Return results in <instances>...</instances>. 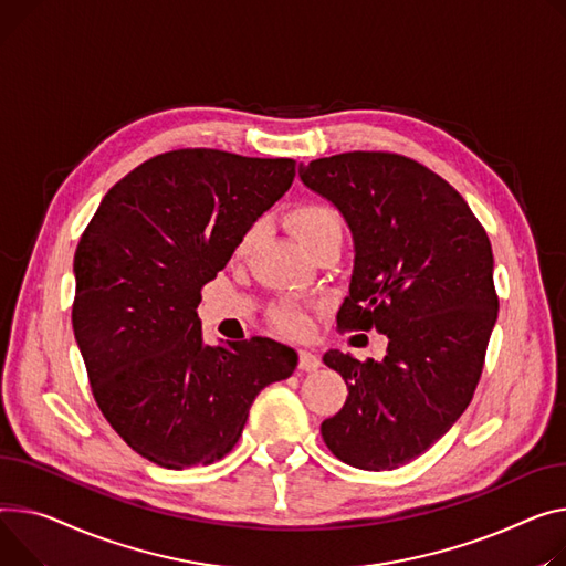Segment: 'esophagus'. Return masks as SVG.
Wrapping results in <instances>:
<instances>
[{
	"instance_id": "esophagus-1",
	"label": "esophagus",
	"mask_w": 566,
	"mask_h": 566,
	"mask_svg": "<svg viewBox=\"0 0 566 566\" xmlns=\"http://www.w3.org/2000/svg\"><path fill=\"white\" fill-rule=\"evenodd\" d=\"M321 366V357L314 350H300V368L316 370Z\"/></svg>"
}]
</instances>
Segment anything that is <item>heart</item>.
Here are the masks:
<instances>
[{"instance_id":"obj_1","label":"heart","mask_w":566,"mask_h":566,"mask_svg":"<svg viewBox=\"0 0 566 566\" xmlns=\"http://www.w3.org/2000/svg\"><path fill=\"white\" fill-rule=\"evenodd\" d=\"M289 224H291L293 234L297 237V241L307 248L325 230H329V228H334V224H338V216L329 207H325V205L310 202V205L295 207L289 213ZM259 234H261V224H252V228H248L243 232V237L239 239V243L234 248V254L237 256L248 254L252 250V245L256 243ZM275 323H277V327H282L284 332H291V334H303L310 327L307 316L300 312V310H295V307H284V310L275 312Z\"/></svg>"}]
</instances>
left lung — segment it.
<instances>
[{"instance_id": "1", "label": "left lung", "mask_w": 566, "mask_h": 566, "mask_svg": "<svg viewBox=\"0 0 566 566\" xmlns=\"http://www.w3.org/2000/svg\"><path fill=\"white\" fill-rule=\"evenodd\" d=\"M355 243L336 323L387 336L382 361L329 350L346 405L321 426L342 462L391 471L423 455L469 407L499 318L492 243L446 179L391 153H346L300 164Z\"/></svg>"}]
</instances>
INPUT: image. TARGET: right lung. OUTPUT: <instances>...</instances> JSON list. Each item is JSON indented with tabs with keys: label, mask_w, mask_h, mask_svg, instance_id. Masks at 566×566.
Returning a JSON list of instances; mask_svg holds the SVG:
<instances>
[{
	"label": "right lung",
	"mask_w": 566,
	"mask_h": 566,
	"mask_svg": "<svg viewBox=\"0 0 566 566\" xmlns=\"http://www.w3.org/2000/svg\"><path fill=\"white\" fill-rule=\"evenodd\" d=\"M293 177V159L172 149L113 186L82 234L74 338L104 419L145 460L218 462L259 391L295 370L297 353L266 336L205 344L198 318L202 286Z\"/></svg>",
	"instance_id": "right-lung-1"
}]
</instances>
